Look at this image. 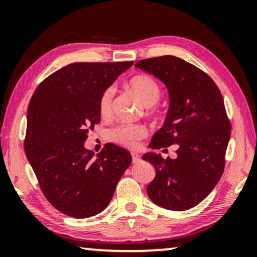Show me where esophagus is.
<instances>
[{
	"label": "esophagus",
	"instance_id": "obj_1",
	"mask_svg": "<svg viewBox=\"0 0 257 257\" xmlns=\"http://www.w3.org/2000/svg\"><path fill=\"white\" fill-rule=\"evenodd\" d=\"M140 161V156L138 153H132V163L133 164H138Z\"/></svg>",
	"mask_w": 257,
	"mask_h": 257
}]
</instances>
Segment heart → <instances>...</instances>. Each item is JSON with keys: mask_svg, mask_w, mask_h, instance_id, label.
<instances>
[{"mask_svg": "<svg viewBox=\"0 0 257 257\" xmlns=\"http://www.w3.org/2000/svg\"><path fill=\"white\" fill-rule=\"evenodd\" d=\"M128 86L133 93L139 98L140 101L147 107L153 106L161 96L160 86L152 77L147 75H138L130 79ZM112 98L113 89L108 87L101 93L99 98V112L103 117H107L112 110ZM150 115H156V111L150 110ZM145 128L142 125L130 124L119 125L111 131V139L119 145L133 147L145 136Z\"/></svg>", "mask_w": 257, "mask_h": 257, "instance_id": "1", "label": "heart"}]
</instances>
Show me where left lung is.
Returning a JSON list of instances; mask_svg holds the SVG:
<instances>
[{
    "instance_id": "obj_1",
    "label": "left lung",
    "mask_w": 257,
    "mask_h": 257,
    "mask_svg": "<svg viewBox=\"0 0 257 257\" xmlns=\"http://www.w3.org/2000/svg\"><path fill=\"white\" fill-rule=\"evenodd\" d=\"M136 66L160 79L170 94L166 119L150 147L178 146L175 159L153 152L143 156L156 168L147 194L163 208L189 209L213 191L223 173L230 121L222 94L206 72L175 56L142 59Z\"/></svg>"
}]
</instances>
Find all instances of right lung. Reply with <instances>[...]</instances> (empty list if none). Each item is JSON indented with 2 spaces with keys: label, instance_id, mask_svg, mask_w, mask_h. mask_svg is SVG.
Returning <instances> with one entry per match:
<instances>
[{
  "label": "right lung",
  "instance_id": "add662e5",
  "mask_svg": "<svg viewBox=\"0 0 257 257\" xmlns=\"http://www.w3.org/2000/svg\"><path fill=\"white\" fill-rule=\"evenodd\" d=\"M132 64L72 63L31 97L24 151L44 196L63 214L85 219L103 212L131 165L125 149L108 143L93 157L84 143L100 122L101 93Z\"/></svg>",
  "mask_w": 257,
  "mask_h": 257
}]
</instances>
